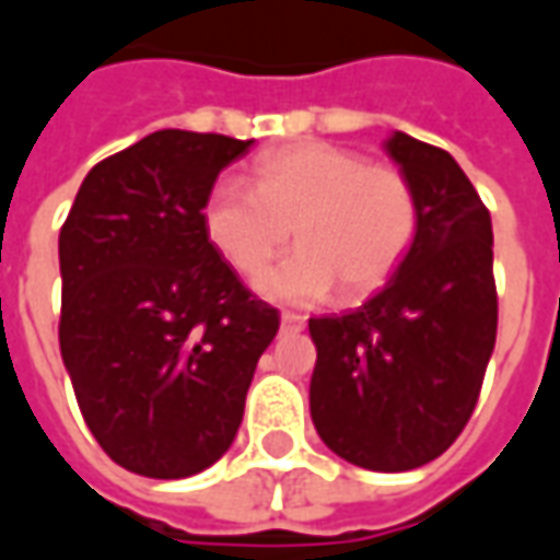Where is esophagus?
<instances>
[{"instance_id": "34e87169", "label": "esophagus", "mask_w": 560, "mask_h": 560, "mask_svg": "<svg viewBox=\"0 0 560 560\" xmlns=\"http://www.w3.org/2000/svg\"><path fill=\"white\" fill-rule=\"evenodd\" d=\"M280 325L287 328V331H301L304 325H307V316H301V313L283 311L280 313Z\"/></svg>"}]
</instances>
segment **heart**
Instances as JSON below:
<instances>
[{"label":"heart","instance_id":"obj_1","mask_svg":"<svg viewBox=\"0 0 560 560\" xmlns=\"http://www.w3.org/2000/svg\"><path fill=\"white\" fill-rule=\"evenodd\" d=\"M253 189L220 180L205 198L201 225L241 277L259 280L295 232L301 247L261 280L287 304H319L343 287L364 299L398 273L419 235V198L395 165L328 141L271 150L249 168Z\"/></svg>","mask_w":560,"mask_h":560}]
</instances>
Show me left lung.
Wrapping results in <instances>:
<instances>
[{
    "instance_id": "8db88e82",
    "label": "left lung",
    "mask_w": 560,
    "mask_h": 560,
    "mask_svg": "<svg viewBox=\"0 0 560 560\" xmlns=\"http://www.w3.org/2000/svg\"><path fill=\"white\" fill-rule=\"evenodd\" d=\"M386 153L413 184L419 235L362 307L311 319V416L331 452L400 474L450 450L474 413L498 335L491 217L446 150L395 132Z\"/></svg>"
}]
</instances>
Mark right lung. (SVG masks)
<instances>
[{
	"label": "right lung",
	"mask_w": 560,
	"mask_h": 560,
	"mask_svg": "<svg viewBox=\"0 0 560 560\" xmlns=\"http://www.w3.org/2000/svg\"><path fill=\"white\" fill-rule=\"evenodd\" d=\"M253 141L160 129L83 177L59 232V352L114 462L184 479L223 458L280 313L201 225L217 174Z\"/></svg>",
	"instance_id": "add662e5"
}]
</instances>
